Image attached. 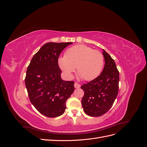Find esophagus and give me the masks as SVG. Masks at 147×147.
<instances>
[{
	"label": "esophagus",
	"instance_id": "1",
	"mask_svg": "<svg viewBox=\"0 0 147 147\" xmlns=\"http://www.w3.org/2000/svg\"><path fill=\"white\" fill-rule=\"evenodd\" d=\"M74 87H75V88H80V84L77 83H75V84H74Z\"/></svg>",
	"mask_w": 147,
	"mask_h": 147
}]
</instances>
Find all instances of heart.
I'll list each match as a JSON object with an SVG mask.
<instances>
[{"label":"heart","mask_w":147,"mask_h":147,"mask_svg":"<svg viewBox=\"0 0 147 147\" xmlns=\"http://www.w3.org/2000/svg\"><path fill=\"white\" fill-rule=\"evenodd\" d=\"M58 64L67 77L71 78L75 69L86 81H90L100 75L104 66L102 53L91 47L78 45L69 48L65 56L58 59Z\"/></svg>","instance_id":"1"}]
</instances>
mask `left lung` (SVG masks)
Segmentation results:
<instances>
[{
  "instance_id": "left-lung-1",
  "label": "left lung",
  "mask_w": 147,
  "mask_h": 147,
  "mask_svg": "<svg viewBox=\"0 0 147 147\" xmlns=\"http://www.w3.org/2000/svg\"><path fill=\"white\" fill-rule=\"evenodd\" d=\"M102 50L105 65L102 73L81 86L84 92L82 100L83 110L91 117H100L108 112L118 92L119 72L116 64L107 53Z\"/></svg>"
}]
</instances>
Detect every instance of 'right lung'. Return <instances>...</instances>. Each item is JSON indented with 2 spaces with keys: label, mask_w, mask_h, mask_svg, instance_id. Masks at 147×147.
Here are the masks:
<instances>
[{
  "label": "right lung",
  "mask_w": 147,
  "mask_h": 147,
  "mask_svg": "<svg viewBox=\"0 0 147 147\" xmlns=\"http://www.w3.org/2000/svg\"><path fill=\"white\" fill-rule=\"evenodd\" d=\"M73 43L48 42L35 53L28 66L25 84L31 103L50 118L63 115L65 102L74 91V82L61 78L58 57Z\"/></svg>",
  "instance_id": "1"
}]
</instances>
